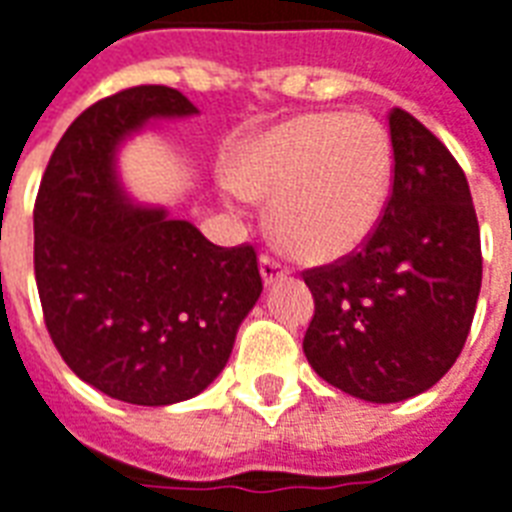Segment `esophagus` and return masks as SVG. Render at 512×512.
Wrapping results in <instances>:
<instances>
[{
    "mask_svg": "<svg viewBox=\"0 0 512 512\" xmlns=\"http://www.w3.org/2000/svg\"><path fill=\"white\" fill-rule=\"evenodd\" d=\"M259 272L261 280H264V286H272V283H278V280L286 278V267H283L278 259H272V256H261Z\"/></svg>",
    "mask_w": 512,
    "mask_h": 512,
    "instance_id": "obj_1",
    "label": "esophagus"
}]
</instances>
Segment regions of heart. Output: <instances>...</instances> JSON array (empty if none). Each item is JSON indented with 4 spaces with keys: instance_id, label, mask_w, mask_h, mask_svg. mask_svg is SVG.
<instances>
[{
    "instance_id": "1",
    "label": "heart",
    "mask_w": 512,
    "mask_h": 512,
    "mask_svg": "<svg viewBox=\"0 0 512 512\" xmlns=\"http://www.w3.org/2000/svg\"><path fill=\"white\" fill-rule=\"evenodd\" d=\"M394 186L386 126L364 113H302L237 145L221 180L226 202L272 199L280 248L332 264L370 240Z\"/></svg>"
}]
</instances>
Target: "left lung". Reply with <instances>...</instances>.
<instances>
[{
    "instance_id": "left-lung-1",
    "label": "left lung",
    "mask_w": 512,
    "mask_h": 512,
    "mask_svg": "<svg viewBox=\"0 0 512 512\" xmlns=\"http://www.w3.org/2000/svg\"><path fill=\"white\" fill-rule=\"evenodd\" d=\"M394 186L361 253L305 272L315 315L305 356L364 402H402L459 359L478 305L480 229L464 172L421 121L388 115Z\"/></svg>"
}]
</instances>
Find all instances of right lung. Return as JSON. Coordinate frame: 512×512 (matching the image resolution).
<instances>
[{
  "label": "right lung",
  "mask_w": 512,
  "mask_h": 512,
  "mask_svg": "<svg viewBox=\"0 0 512 512\" xmlns=\"http://www.w3.org/2000/svg\"><path fill=\"white\" fill-rule=\"evenodd\" d=\"M199 110L178 88H126L75 118L34 205L45 326L80 380L129 405L202 394L261 297L251 245L221 248L167 207L137 205L118 151L153 121Z\"/></svg>",
  "instance_id": "add662e5"
}]
</instances>
